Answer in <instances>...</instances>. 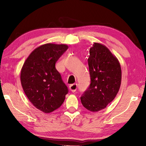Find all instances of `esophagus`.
Listing matches in <instances>:
<instances>
[{
	"mask_svg": "<svg viewBox=\"0 0 146 146\" xmlns=\"http://www.w3.org/2000/svg\"><path fill=\"white\" fill-rule=\"evenodd\" d=\"M71 92H75L77 89V84H71L69 86Z\"/></svg>",
	"mask_w": 146,
	"mask_h": 146,
	"instance_id": "34e87169",
	"label": "esophagus"
}]
</instances>
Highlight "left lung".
Segmentation results:
<instances>
[{"instance_id":"1","label":"left lung","mask_w":146,"mask_h":146,"mask_svg":"<svg viewBox=\"0 0 146 146\" xmlns=\"http://www.w3.org/2000/svg\"><path fill=\"white\" fill-rule=\"evenodd\" d=\"M91 83L81 97L83 107L91 111L106 107L116 97L122 80L118 59L105 45L94 42L88 59Z\"/></svg>"}]
</instances>
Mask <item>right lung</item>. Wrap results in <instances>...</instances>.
Masks as SVG:
<instances>
[{
	"instance_id": "obj_1",
	"label": "right lung",
	"mask_w": 146,
	"mask_h": 146,
	"mask_svg": "<svg viewBox=\"0 0 146 146\" xmlns=\"http://www.w3.org/2000/svg\"><path fill=\"white\" fill-rule=\"evenodd\" d=\"M68 48L66 44L47 43L36 48L24 62L21 82L27 97L38 110L50 113L63 104L68 94L55 64Z\"/></svg>"
}]
</instances>
